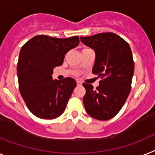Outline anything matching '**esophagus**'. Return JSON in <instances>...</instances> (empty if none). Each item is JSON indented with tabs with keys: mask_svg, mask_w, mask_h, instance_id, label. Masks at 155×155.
Segmentation results:
<instances>
[{
	"mask_svg": "<svg viewBox=\"0 0 155 155\" xmlns=\"http://www.w3.org/2000/svg\"><path fill=\"white\" fill-rule=\"evenodd\" d=\"M76 83H77L78 86H81L82 85V83L80 81H78V80H77V81H76Z\"/></svg>",
	"mask_w": 155,
	"mask_h": 155,
	"instance_id": "esophagus-1",
	"label": "esophagus"
}]
</instances>
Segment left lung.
<instances>
[{
	"instance_id": "1",
	"label": "left lung",
	"mask_w": 155,
	"mask_h": 155,
	"mask_svg": "<svg viewBox=\"0 0 155 155\" xmlns=\"http://www.w3.org/2000/svg\"><path fill=\"white\" fill-rule=\"evenodd\" d=\"M80 40L94 50L92 73L102 79L96 90L91 84H83L84 107L94 119L107 120L118 114L130 93L134 74L132 50L127 41L111 32L80 37Z\"/></svg>"
}]
</instances>
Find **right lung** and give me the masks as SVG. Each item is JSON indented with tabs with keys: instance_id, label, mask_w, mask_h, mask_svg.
<instances>
[{
	"instance_id": "right-lung-1",
	"label": "right lung",
	"mask_w": 155,
	"mask_h": 155,
	"mask_svg": "<svg viewBox=\"0 0 155 155\" xmlns=\"http://www.w3.org/2000/svg\"><path fill=\"white\" fill-rule=\"evenodd\" d=\"M80 43L79 37L57 38L37 35L21 48L17 64L19 91L27 108L42 119H54L64 113L76 82L72 78L53 80V68Z\"/></svg>"
}]
</instances>
